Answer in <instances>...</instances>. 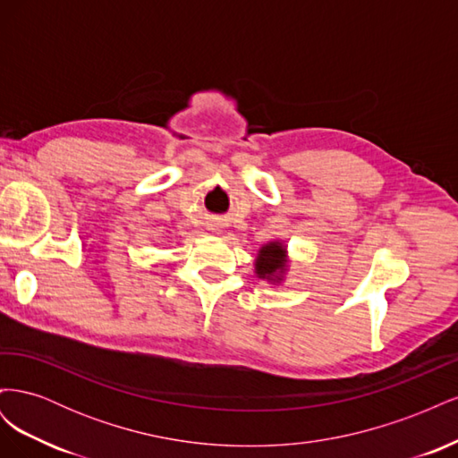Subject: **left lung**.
<instances>
[{
    "label": "left lung",
    "instance_id": "8db88e82",
    "mask_svg": "<svg viewBox=\"0 0 458 458\" xmlns=\"http://www.w3.org/2000/svg\"><path fill=\"white\" fill-rule=\"evenodd\" d=\"M288 271V252L281 241H271L263 244L254 261V273L258 279L267 281L271 284H279L284 281Z\"/></svg>",
    "mask_w": 458,
    "mask_h": 458
}]
</instances>
